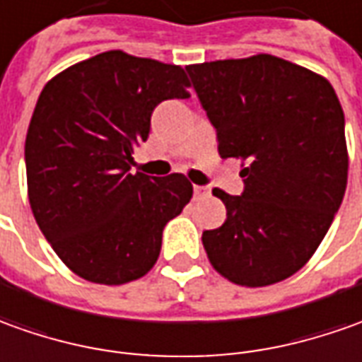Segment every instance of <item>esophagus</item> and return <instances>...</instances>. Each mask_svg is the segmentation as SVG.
<instances>
[{
	"mask_svg": "<svg viewBox=\"0 0 362 362\" xmlns=\"http://www.w3.org/2000/svg\"><path fill=\"white\" fill-rule=\"evenodd\" d=\"M194 196H196V198H206V196H210V186H194Z\"/></svg>",
	"mask_w": 362,
	"mask_h": 362,
	"instance_id": "esophagus-1",
	"label": "esophagus"
}]
</instances>
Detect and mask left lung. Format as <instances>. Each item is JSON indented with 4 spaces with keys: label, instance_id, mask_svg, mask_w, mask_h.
Returning <instances> with one entry per match:
<instances>
[{
    "label": "left lung",
    "instance_id": "1",
    "mask_svg": "<svg viewBox=\"0 0 362 362\" xmlns=\"http://www.w3.org/2000/svg\"><path fill=\"white\" fill-rule=\"evenodd\" d=\"M186 71L220 156L247 162L242 196L212 190L228 218L202 233L208 259L238 285L284 281L311 259L345 196V115L335 88L265 53Z\"/></svg>",
    "mask_w": 362,
    "mask_h": 362
}]
</instances>
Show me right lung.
Listing matches in <instances>:
<instances>
[{"label":"right lung","instance_id":"1","mask_svg":"<svg viewBox=\"0 0 362 362\" xmlns=\"http://www.w3.org/2000/svg\"><path fill=\"white\" fill-rule=\"evenodd\" d=\"M184 69L107 51L65 69L37 98L25 139L39 230L78 277L122 285L156 264L164 226L190 202L184 174H130L156 105L188 98Z\"/></svg>","mask_w":362,"mask_h":362}]
</instances>
